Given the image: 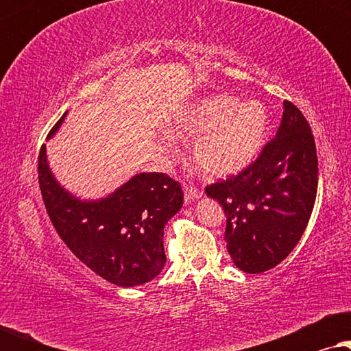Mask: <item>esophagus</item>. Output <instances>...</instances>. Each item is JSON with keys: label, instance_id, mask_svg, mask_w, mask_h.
<instances>
[{"label": "esophagus", "instance_id": "esophagus-1", "mask_svg": "<svg viewBox=\"0 0 351 351\" xmlns=\"http://www.w3.org/2000/svg\"><path fill=\"white\" fill-rule=\"evenodd\" d=\"M199 198H201V191L199 190H196L195 186H191V185H184V199H185L186 204L193 203V201L199 199Z\"/></svg>", "mask_w": 351, "mask_h": 351}]
</instances>
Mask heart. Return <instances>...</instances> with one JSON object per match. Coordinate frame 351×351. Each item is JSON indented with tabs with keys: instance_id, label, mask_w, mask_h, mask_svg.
I'll return each instance as SVG.
<instances>
[{
	"instance_id": "b5f03b06",
	"label": "heart",
	"mask_w": 351,
	"mask_h": 351,
	"mask_svg": "<svg viewBox=\"0 0 351 351\" xmlns=\"http://www.w3.org/2000/svg\"><path fill=\"white\" fill-rule=\"evenodd\" d=\"M268 126L270 117L258 100L239 102L230 94H209L177 112L169 132L179 138L196 135L190 150L196 169L206 177L222 179L252 165Z\"/></svg>"
}]
</instances>
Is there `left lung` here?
I'll list each match as a JSON object with an SVG mask.
<instances>
[{"instance_id":"obj_1","label":"left lung","mask_w":351,"mask_h":351,"mask_svg":"<svg viewBox=\"0 0 351 351\" xmlns=\"http://www.w3.org/2000/svg\"><path fill=\"white\" fill-rule=\"evenodd\" d=\"M276 138L232 179L206 189L227 215L225 241L234 265L262 273L289 256L304 234L318 189V160L310 124L295 105L282 104Z\"/></svg>"}]
</instances>
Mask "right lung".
Masks as SVG:
<instances>
[{
    "instance_id": "right-lung-1",
    "label": "right lung",
    "mask_w": 351,
    "mask_h": 351,
    "mask_svg": "<svg viewBox=\"0 0 351 351\" xmlns=\"http://www.w3.org/2000/svg\"><path fill=\"white\" fill-rule=\"evenodd\" d=\"M64 113L47 141L59 131ZM38 179L51 222L70 251L104 280L145 285L166 263L165 225L184 203L180 185L160 172H138L102 198H81L57 180L43 145Z\"/></svg>"
}]
</instances>
